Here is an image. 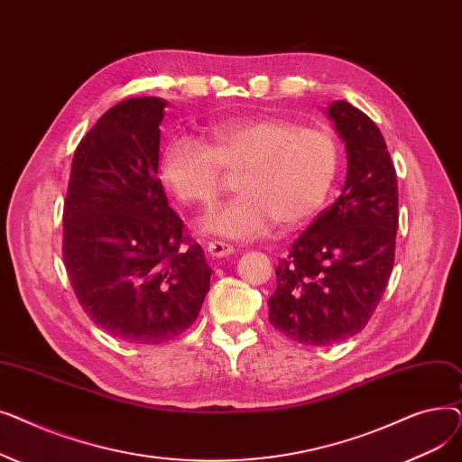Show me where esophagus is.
<instances>
[{
	"mask_svg": "<svg viewBox=\"0 0 462 462\" xmlns=\"http://www.w3.org/2000/svg\"><path fill=\"white\" fill-rule=\"evenodd\" d=\"M234 253V247L228 244H223V241H211L208 244V254L211 258H223V256H230Z\"/></svg>",
	"mask_w": 462,
	"mask_h": 462,
	"instance_id": "obj_1",
	"label": "esophagus"
}]
</instances>
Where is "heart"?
<instances>
[{"instance_id": "1", "label": "heart", "mask_w": 462, "mask_h": 462, "mask_svg": "<svg viewBox=\"0 0 462 462\" xmlns=\"http://www.w3.org/2000/svg\"><path fill=\"white\" fill-rule=\"evenodd\" d=\"M341 166L337 138L281 117L226 119L209 131V145L180 136L161 153L162 183L185 206L208 208L221 192L223 172H244L239 197L211 209L204 230L226 239H253L301 225L328 202Z\"/></svg>"}]
</instances>
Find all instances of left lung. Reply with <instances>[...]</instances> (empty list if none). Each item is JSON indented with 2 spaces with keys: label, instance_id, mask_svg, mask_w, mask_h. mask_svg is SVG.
Wrapping results in <instances>:
<instances>
[{
  "label": "left lung",
  "instance_id": "8db88e82",
  "mask_svg": "<svg viewBox=\"0 0 462 462\" xmlns=\"http://www.w3.org/2000/svg\"><path fill=\"white\" fill-rule=\"evenodd\" d=\"M345 142L343 192L275 270L270 322L296 343L328 346L367 326L390 281L399 226L397 174L374 121L346 101L326 108Z\"/></svg>",
  "mask_w": 462,
  "mask_h": 462
}]
</instances>
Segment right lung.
Segmentation results:
<instances>
[{
  "label": "right lung",
  "instance_id": "obj_1",
  "mask_svg": "<svg viewBox=\"0 0 462 462\" xmlns=\"http://www.w3.org/2000/svg\"><path fill=\"white\" fill-rule=\"evenodd\" d=\"M164 108L159 97H133L105 112L72 157L63 208L72 290L95 326L131 345L190 328L211 279L157 180Z\"/></svg>",
  "mask_w": 462,
  "mask_h": 462
}]
</instances>
